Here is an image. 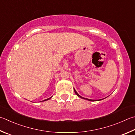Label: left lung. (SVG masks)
Listing matches in <instances>:
<instances>
[{
	"instance_id": "8db88e82",
	"label": "left lung",
	"mask_w": 135,
	"mask_h": 135,
	"mask_svg": "<svg viewBox=\"0 0 135 135\" xmlns=\"http://www.w3.org/2000/svg\"><path fill=\"white\" fill-rule=\"evenodd\" d=\"M74 92H75V94H76V95H77V96H78V97H79L81 98V99H85V100H89V101H91V102H95V101H99V100H91V99H86V98L83 97H81V95H80L79 94H78L77 92L76 91V90H75L74 89Z\"/></svg>"
}]
</instances>
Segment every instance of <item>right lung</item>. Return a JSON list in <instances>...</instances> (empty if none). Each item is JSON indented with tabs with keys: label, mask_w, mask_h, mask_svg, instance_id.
I'll return each mask as SVG.
<instances>
[{
	"label": "right lung",
	"mask_w": 135,
	"mask_h": 135,
	"mask_svg": "<svg viewBox=\"0 0 135 135\" xmlns=\"http://www.w3.org/2000/svg\"><path fill=\"white\" fill-rule=\"evenodd\" d=\"M51 97H50V98H49V99H46V100H43V101H42V102H44V101H46V100H50V99H51Z\"/></svg>",
	"instance_id": "right-lung-1"
}]
</instances>
